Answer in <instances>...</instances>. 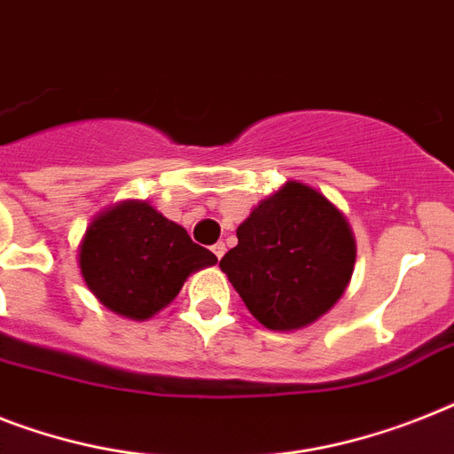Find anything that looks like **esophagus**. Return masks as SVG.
Instances as JSON below:
<instances>
[{
  "instance_id": "1",
  "label": "esophagus",
  "mask_w": 454,
  "mask_h": 454,
  "mask_svg": "<svg viewBox=\"0 0 454 454\" xmlns=\"http://www.w3.org/2000/svg\"><path fill=\"white\" fill-rule=\"evenodd\" d=\"M212 252H215L216 259H221V256L226 254V245H223V242H216V245L212 247Z\"/></svg>"
}]
</instances>
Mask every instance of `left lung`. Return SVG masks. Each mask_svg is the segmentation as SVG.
<instances>
[{"label": "left lung", "instance_id": "left-lung-1", "mask_svg": "<svg viewBox=\"0 0 454 454\" xmlns=\"http://www.w3.org/2000/svg\"><path fill=\"white\" fill-rule=\"evenodd\" d=\"M348 219L319 191L286 182L238 226L219 268L265 329L294 331L338 303L355 270Z\"/></svg>", "mask_w": 454, "mask_h": 454}]
</instances>
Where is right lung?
<instances>
[{
	"label": "right lung",
	"instance_id": "1",
	"mask_svg": "<svg viewBox=\"0 0 454 454\" xmlns=\"http://www.w3.org/2000/svg\"><path fill=\"white\" fill-rule=\"evenodd\" d=\"M216 256L144 200H123L88 226L79 268L99 303L128 319H149L176 298L191 272Z\"/></svg>",
	"mask_w": 454,
	"mask_h": 454
}]
</instances>
